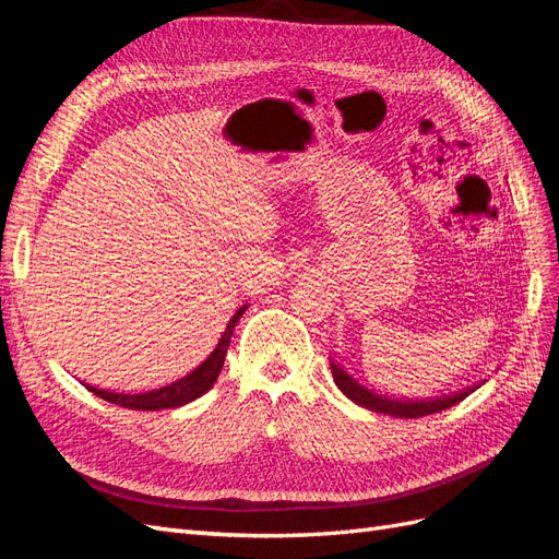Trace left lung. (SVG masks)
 I'll return each mask as SVG.
<instances>
[{
  "label": "left lung",
  "mask_w": 559,
  "mask_h": 559,
  "mask_svg": "<svg viewBox=\"0 0 559 559\" xmlns=\"http://www.w3.org/2000/svg\"><path fill=\"white\" fill-rule=\"evenodd\" d=\"M331 373L333 380L337 384L341 392L354 401L357 405H364L368 411H376L382 415H394V417H425V415H433V413H441L450 405L464 401L471 392H476L480 384H473L462 389V392H452L448 396H436V399H394V396H386L376 392V389H368L366 384H361L357 378H352L347 370L331 359Z\"/></svg>",
  "instance_id": "obj_1"
}]
</instances>
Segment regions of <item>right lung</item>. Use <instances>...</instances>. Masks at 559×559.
Segmentation results:
<instances>
[{
  "mask_svg": "<svg viewBox=\"0 0 559 559\" xmlns=\"http://www.w3.org/2000/svg\"><path fill=\"white\" fill-rule=\"evenodd\" d=\"M245 310H247V306L238 308V312H235L233 319L226 324L224 335L218 337V345L214 347V352L195 370H191V373L183 376L181 380L167 384V386H160V389H154V392H144V394H116V392H105V389H97V386H88V389L95 396L121 405V408H132V411L179 408V405H186V403L200 399L202 394L210 392V389L216 382V378H218V373H222L233 329L240 321V317L245 314Z\"/></svg>",
  "mask_w": 559,
  "mask_h": 559,
  "instance_id": "1",
  "label": "right lung"
}]
</instances>
